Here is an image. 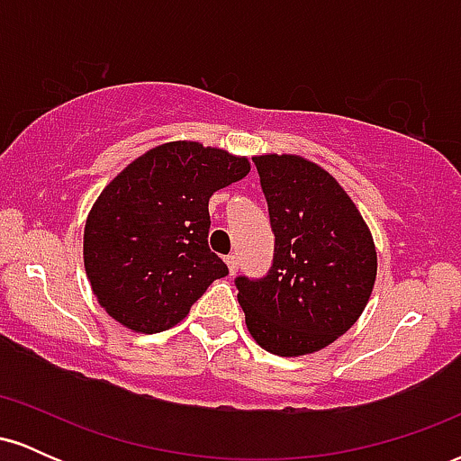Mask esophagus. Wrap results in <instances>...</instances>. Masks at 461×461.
<instances>
[{"mask_svg":"<svg viewBox=\"0 0 461 461\" xmlns=\"http://www.w3.org/2000/svg\"><path fill=\"white\" fill-rule=\"evenodd\" d=\"M225 262H227V268H230V273L234 275L238 271V264H240V260H238V256H227Z\"/></svg>","mask_w":461,"mask_h":461,"instance_id":"obj_1","label":"esophagus"}]
</instances>
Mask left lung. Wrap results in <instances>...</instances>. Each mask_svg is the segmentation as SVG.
Here are the masks:
<instances>
[{
  "label": "left lung",
  "mask_w": 461,
  "mask_h": 461,
  "mask_svg": "<svg viewBox=\"0 0 461 461\" xmlns=\"http://www.w3.org/2000/svg\"><path fill=\"white\" fill-rule=\"evenodd\" d=\"M253 164L275 234L264 277L238 275V301L267 351L297 357L331 345L366 308L377 253L362 214L325 168L299 156Z\"/></svg>",
  "instance_id": "8db88e82"
}]
</instances>
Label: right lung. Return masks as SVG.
<instances>
[{"label": "right lung", "instance_id": "add662e5", "mask_svg": "<svg viewBox=\"0 0 461 461\" xmlns=\"http://www.w3.org/2000/svg\"><path fill=\"white\" fill-rule=\"evenodd\" d=\"M249 168L247 158L177 140L142 153L104 188L84 227V267L114 321L168 330L230 273L210 251L208 201Z\"/></svg>", "mask_w": 461, "mask_h": 461}]
</instances>
